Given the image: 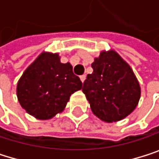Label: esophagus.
<instances>
[{
    "instance_id": "34e87169",
    "label": "esophagus",
    "mask_w": 159,
    "mask_h": 159,
    "mask_svg": "<svg viewBox=\"0 0 159 159\" xmlns=\"http://www.w3.org/2000/svg\"><path fill=\"white\" fill-rule=\"evenodd\" d=\"M86 74H83V75H81L80 76V79H81V81H82V83H84L85 82V80H86Z\"/></svg>"
}]
</instances>
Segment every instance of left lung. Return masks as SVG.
Returning a JSON list of instances; mask_svg holds the SVG:
<instances>
[{"mask_svg": "<svg viewBox=\"0 0 159 159\" xmlns=\"http://www.w3.org/2000/svg\"><path fill=\"white\" fill-rule=\"evenodd\" d=\"M82 91L93 114L112 123L124 119L138 105L141 88L130 66L114 50L102 51L91 64Z\"/></svg>", "mask_w": 159, "mask_h": 159, "instance_id": "8db88e82", "label": "left lung"}]
</instances>
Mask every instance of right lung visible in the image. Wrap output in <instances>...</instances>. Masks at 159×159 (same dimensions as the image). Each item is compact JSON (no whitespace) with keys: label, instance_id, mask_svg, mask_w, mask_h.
<instances>
[{"label":"right lung","instance_id":"obj_1","mask_svg":"<svg viewBox=\"0 0 159 159\" xmlns=\"http://www.w3.org/2000/svg\"><path fill=\"white\" fill-rule=\"evenodd\" d=\"M81 89L80 78L69 62L61 63L57 54L43 52L23 72L16 95L27 113L46 120L61 113L70 95Z\"/></svg>","mask_w":159,"mask_h":159}]
</instances>
